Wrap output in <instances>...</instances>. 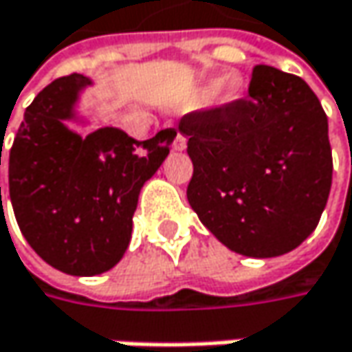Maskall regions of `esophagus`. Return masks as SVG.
<instances>
[{"instance_id":"34e87169","label":"esophagus","mask_w":352,"mask_h":352,"mask_svg":"<svg viewBox=\"0 0 352 352\" xmlns=\"http://www.w3.org/2000/svg\"><path fill=\"white\" fill-rule=\"evenodd\" d=\"M185 146H187V139L179 133L175 137V141H173V148H175V151H185Z\"/></svg>"}]
</instances>
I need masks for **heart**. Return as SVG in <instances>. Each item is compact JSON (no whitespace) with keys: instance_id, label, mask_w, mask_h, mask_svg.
<instances>
[{"instance_id":"heart-1","label":"heart","mask_w":352,"mask_h":352,"mask_svg":"<svg viewBox=\"0 0 352 352\" xmlns=\"http://www.w3.org/2000/svg\"><path fill=\"white\" fill-rule=\"evenodd\" d=\"M217 90V84H211L208 88V94H211V92H215ZM236 92H238V82L234 80L232 84H230V96H236Z\"/></svg>"}]
</instances>
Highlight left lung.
Listing matches in <instances>:
<instances>
[{
	"instance_id": "obj_1",
	"label": "left lung",
	"mask_w": 352,
	"mask_h": 352,
	"mask_svg": "<svg viewBox=\"0 0 352 352\" xmlns=\"http://www.w3.org/2000/svg\"><path fill=\"white\" fill-rule=\"evenodd\" d=\"M193 177L187 199L232 252L274 258L318 226L333 183L329 118L310 86L256 66L248 98L185 114Z\"/></svg>"
}]
</instances>
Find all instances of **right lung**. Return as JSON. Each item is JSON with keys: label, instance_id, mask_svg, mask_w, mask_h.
I'll return each mask as SVG.
<instances>
[{"label": "right lung", "instance_id": "1", "mask_svg": "<svg viewBox=\"0 0 352 352\" xmlns=\"http://www.w3.org/2000/svg\"><path fill=\"white\" fill-rule=\"evenodd\" d=\"M90 84L82 74L48 84L25 109L10 151L17 226L44 262L70 276H96L120 262L144 181L177 137L175 129L146 141L114 126L86 137L70 131L66 120H78L76 102Z\"/></svg>", "mask_w": 352, "mask_h": 352}]
</instances>
